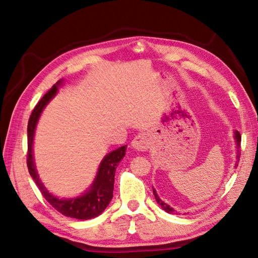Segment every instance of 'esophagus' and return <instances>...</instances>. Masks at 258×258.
Masks as SVG:
<instances>
[{"instance_id": "34e87169", "label": "esophagus", "mask_w": 258, "mask_h": 258, "mask_svg": "<svg viewBox=\"0 0 258 258\" xmlns=\"http://www.w3.org/2000/svg\"><path fill=\"white\" fill-rule=\"evenodd\" d=\"M132 147H134L135 150H139V151H147L150 149V145H151V139L150 136L145 134V133H141L139 135H136L134 140L132 141V143H131Z\"/></svg>"}]
</instances>
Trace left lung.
Returning <instances> with one entry per match:
<instances>
[{
  "instance_id": "obj_1",
  "label": "left lung",
  "mask_w": 258,
  "mask_h": 258,
  "mask_svg": "<svg viewBox=\"0 0 258 258\" xmlns=\"http://www.w3.org/2000/svg\"><path fill=\"white\" fill-rule=\"evenodd\" d=\"M234 138H235V142H236V146H237V155H236V163H238L239 162V155H240V140H242V138H240V134H239V132L238 131H235L234 132ZM237 165V164H236ZM236 167V166H235ZM153 194H154V196H155V200H156V202L158 203V204H160V206L163 208L164 211L165 212H167V213H169V214H174L175 213V211H174V208L173 207H171L169 205H167L166 203H164L160 197H158V195H157V193H156V190L153 188Z\"/></svg>"
}]
</instances>
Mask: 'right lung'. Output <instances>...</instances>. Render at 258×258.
Returning <instances> with one entry per match:
<instances>
[{
    "label": "right lung",
    "instance_id": "1",
    "mask_svg": "<svg viewBox=\"0 0 258 258\" xmlns=\"http://www.w3.org/2000/svg\"><path fill=\"white\" fill-rule=\"evenodd\" d=\"M62 80H59L56 84L52 86V89L36 104L31 114L29 124H27V168L42 195L57 212L63 214L64 216L76 218V220H91L102 214L112 200L115 171L118 163L125 156L126 145L120 146L119 149L104 156L94 180L83 195L74 197V199H58L51 194L41 182L36 172L34 158H33V140H34L36 124L41 113L47 103L55 96L57 87L62 85Z\"/></svg>",
    "mask_w": 258,
    "mask_h": 258
}]
</instances>
